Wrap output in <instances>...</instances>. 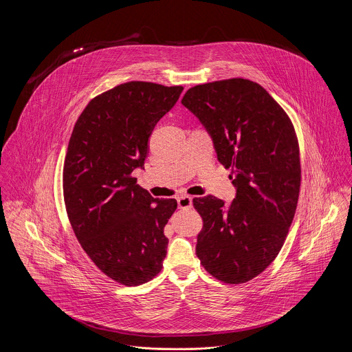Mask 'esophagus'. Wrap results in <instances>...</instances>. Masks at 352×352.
I'll return each mask as SVG.
<instances>
[{"label":"esophagus","instance_id":"34e87169","mask_svg":"<svg viewBox=\"0 0 352 352\" xmlns=\"http://www.w3.org/2000/svg\"><path fill=\"white\" fill-rule=\"evenodd\" d=\"M177 201H178V207L181 210H188V208H192V206H193L190 196H181L177 199Z\"/></svg>","mask_w":352,"mask_h":352}]
</instances>
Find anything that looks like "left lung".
<instances>
[{"mask_svg":"<svg viewBox=\"0 0 352 352\" xmlns=\"http://www.w3.org/2000/svg\"><path fill=\"white\" fill-rule=\"evenodd\" d=\"M181 102L236 188L229 204L211 195L193 199L203 218L196 256L221 282H249L276 258L294 218L301 182L294 127L260 84L245 78L192 87Z\"/></svg>","mask_w":352,"mask_h":352,"instance_id":"obj_1","label":"left lung"}]
</instances>
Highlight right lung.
I'll list each match as a JSON object with an SVG mask.
<instances>
[{"label":"right lung","mask_w":352,"mask_h":352,"mask_svg":"<svg viewBox=\"0 0 352 352\" xmlns=\"http://www.w3.org/2000/svg\"><path fill=\"white\" fill-rule=\"evenodd\" d=\"M182 89L120 84L95 96L73 129L63 166L67 217L84 252L117 283L138 286L162 271L177 200L155 199L131 174L144 167L152 131Z\"/></svg>","instance_id":"right-lung-1"}]
</instances>
